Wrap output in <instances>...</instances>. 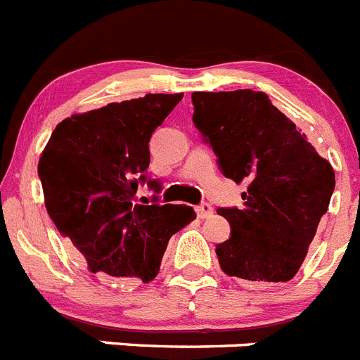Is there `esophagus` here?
<instances>
[{
  "label": "esophagus",
  "instance_id": "34e87169",
  "mask_svg": "<svg viewBox=\"0 0 360 360\" xmlns=\"http://www.w3.org/2000/svg\"><path fill=\"white\" fill-rule=\"evenodd\" d=\"M195 212H197V217H199V219H210V217L213 215V208L210 206L208 202H204V204H200V206H197Z\"/></svg>",
  "mask_w": 360,
  "mask_h": 360
}]
</instances>
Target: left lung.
I'll return each instance as SVG.
<instances>
[{
  "label": "left lung",
  "mask_w": 360,
  "mask_h": 360,
  "mask_svg": "<svg viewBox=\"0 0 360 360\" xmlns=\"http://www.w3.org/2000/svg\"><path fill=\"white\" fill-rule=\"evenodd\" d=\"M193 124L228 179L244 183V208H219L231 236L220 269L245 283H285L305 260L328 210L335 174L269 96L252 89L192 93Z\"/></svg>",
  "instance_id": "obj_1"
}]
</instances>
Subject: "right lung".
<instances>
[{
    "label": "right lung",
    "mask_w": 360,
    "mask_h": 360,
    "mask_svg": "<svg viewBox=\"0 0 360 360\" xmlns=\"http://www.w3.org/2000/svg\"><path fill=\"white\" fill-rule=\"evenodd\" d=\"M181 98L158 93L71 115L39 158L48 215L98 278L152 281L170 236L195 219L184 204H134L152 132Z\"/></svg>",
    "instance_id": "1"
}]
</instances>
